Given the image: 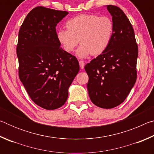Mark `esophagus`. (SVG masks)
<instances>
[{"mask_svg": "<svg viewBox=\"0 0 154 154\" xmlns=\"http://www.w3.org/2000/svg\"><path fill=\"white\" fill-rule=\"evenodd\" d=\"M79 66H80L81 69H83V68H84V66H85L84 62L80 60V61L79 62Z\"/></svg>", "mask_w": 154, "mask_h": 154, "instance_id": "obj_1", "label": "esophagus"}]
</instances>
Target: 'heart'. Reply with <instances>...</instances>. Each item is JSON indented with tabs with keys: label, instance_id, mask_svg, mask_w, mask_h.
I'll return each instance as SVG.
<instances>
[{
	"label": "heart",
	"instance_id": "heart-1",
	"mask_svg": "<svg viewBox=\"0 0 154 154\" xmlns=\"http://www.w3.org/2000/svg\"><path fill=\"white\" fill-rule=\"evenodd\" d=\"M67 30H60L57 39L68 53L72 52L81 44L77 55L86 58L91 54L97 56L103 54L111 42L114 33L113 20L107 16L96 14H81L69 20Z\"/></svg>",
	"mask_w": 154,
	"mask_h": 154
}]
</instances>
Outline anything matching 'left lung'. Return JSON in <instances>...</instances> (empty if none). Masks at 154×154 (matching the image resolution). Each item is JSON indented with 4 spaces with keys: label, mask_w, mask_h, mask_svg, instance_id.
Returning <instances> with one entry per match:
<instances>
[{
    "label": "left lung",
    "mask_w": 154,
    "mask_h": 154,
    "mask_svg": "<svg viewBox=\"0 0 154 154\" xmlns=\"http://www.w3.org/2000/svg\"><path fill=\"white\" fill-rule=\"evenodd\" d=\"M106 7L114 24L113 38L107 49L85 65V70L90 100L98 107L112 109L124 102L136 82L138 46L124 11L114 5Z\"/></svg>",
    "instance_id": "8db88e82"
}]
</instances>
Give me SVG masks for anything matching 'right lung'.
<instances>
[{
	"instance_id": "obj_1",
	"label": "right lung",
	"mask_w": 154,
	"mask_h": 154,
	"mask_svg": "<svg viewBox=\"0 0 154 154\" xmlns=\"http://www.w3.org/2000/svg\"><path fill=\"white\" fill-rule=\"evenodd\" d=\"M67 11L36 7L20 27L17 45L19 77L36 105L48 110L66 103L79 71L76 57L60 48L56 26Z\"/></svg>"
}]
</instances>
